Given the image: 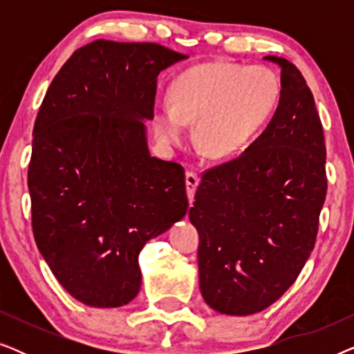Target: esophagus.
Here are the masks:
<instances>
[{
    "label": "esophagus",
    "mask_w": 354,
    "mask_h": 354,
    "mask_svg": "<svg viewBox=\"0 0 354 354\" xmlns=\"http://www.w3.org/2000/svg\"><path fill=\"white\" fill-rule=\"evenodd\" d=\"M198 183H200V177H198L195 172H187L185 185H187V195H188V198H190V201H192V198L195 196Z\"/></svg>",
    "instance_id": "obj_1"
}]
</instances>
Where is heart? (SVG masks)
<instances>
[{
	"label": "heart",
	"mask_w": 354,
	"mask_h": 354,
	"mask_svg": "<svg viewBox=\"0 0 354 354\" xmlns=\"http://www.w3.org/2000/svg\"><path fill=\"white\" fill-rule=\"evenodd\" d=\"M280 79L268 66L209 62L174 80L171 103L156 101L151 120L162 145L180 143L187 124L195 122V140L209 158L241 151L277 108Z\"/></svg>",
	"instance_id": "obj_1"
}]
</instances>
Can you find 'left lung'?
<instances>
[{
	"label": "left lung",
	"mask_w": 354,
	"mask_h": 354,
	"mask_svg": "<svg viewBox=\"0 0 354 354\" xmlns=\"http://www.w3.org/2000/svg\"><path fill=\"white\" fill-rule=\"evenodd\" d=\"M280 100L263 133L239 158L207 169L190 207L200 234L205 301L248 316L277 301L316 243L326 201V142L316 104L297 66L279 56Z\"/></svg>",
	"instance_id": "8db88e82"
}]
</instances>
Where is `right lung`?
<instances>
[{"label":"right lung","mask_w":354,"mask_h":354,"mask_svg":"<svg viewBox=\"0 0 354 354\" xmlns=\"http://www.w3.org/2000/svg\"><path fill=\"white\" fill-rule=\"evenodd\" d=\"M185 57L158 43L91 41L43 98L27 176L33 236L57 282L86 306L132 301L140 251L187 214L185 171L149 154L143 124L159 72Z\"/></svg>","instance_id":"add662e5"}]
</instances>
